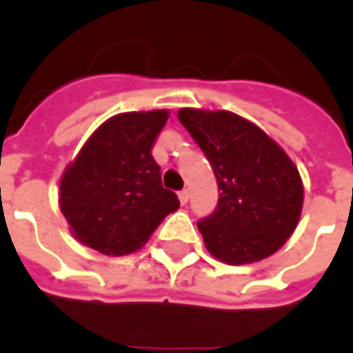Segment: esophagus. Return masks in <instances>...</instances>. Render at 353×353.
I'll return each mask as SVG.
<instances>
[{
  "instance_id": "esophagus-1",
  "label": "esophagus",
  "mask_w": 353,
  "mask_h": 353,
  "mask_svg": "<svg viewBox=\"0 0 353 353\" xmlns=\"http://www.w3.org/2000/svg\"><path fill=\"white\" fill-rule=\"evenodd\" d=\"M177 196H179V202H181V204H187V202H189V191H187V189H183V191H179V194H177Z\"/></svg>"
}]
</instances>
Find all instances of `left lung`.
I'll return each instance as SVG.
<instances>
[{
  "label": "left lung",
  "instance_id": "8db88e82",
  "mask_svg": "<svg viewBox=\"0 0 353 353\" xmlns=\"http://www.w3.org/2000/svg\"><path fill=\"white\" fill-rule=\"evenodd\" d=\"M177 119L204 151L219 187L215 212L199 221L208 252L234 266L270 257L303 212V179L293 161L236 113L185 108Z\"/></svg>",
  "mask_w": 353,
  "mask_h": 353
}]
</instances>
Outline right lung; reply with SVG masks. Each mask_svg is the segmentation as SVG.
<instances>
[{"label":"right lung","mask_w":353,"mask_h":353,"mask_svg":"<svg viewBox=\"0 0 353 353\" xmlns=\"http://www.w3.org/2000/svg\"><path fill=\"white\" fill-rule=\"evenodd\" d=\"M168 115L153 109L111 117L64 170L58 202L81 244L103 255L136 252L179 208L151 154Z\"/></svg>","instance_id":"right-lung-1"}]
</instances>
